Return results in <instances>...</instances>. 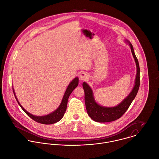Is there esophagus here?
<instances>
[{"label": "esophagus", "mask_w": 159, "mask_h": 159, "mask_svg": "<svg viewBox=\"0 0 159 159\" xmlns=\"http://www.w3.org/2000/svg\"><path fill=\"white\" fill-rule=\"evenodd\" d=\"M87 78H88V75L84 72H83V73H80V79L81 80H82V81L85 80L87 79Z\"/></svg>", "instance_id": "esophagus-1"}]
</instances>
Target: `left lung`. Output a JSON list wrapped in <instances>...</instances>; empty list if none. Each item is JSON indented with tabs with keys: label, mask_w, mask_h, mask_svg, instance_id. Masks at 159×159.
<instances>
[{
	"label": "left lung",
	"mask_w": 159,
	"mask_h": 159,
	"mask_svg": "<svg viewBox=\"0 0 159 159\" xmlns=\"http://www.w3.org/2000/svg\"><path fill=\"white\" fill-rule=\"evenodd\" d=\"M129 43L131 52L134 58L136 67L137 73L135 80L134 86L131 93L126 97L119 105L114 107H105L98 104L94 99L93 91L89 85L84 82L83 88L84 91V101L86 107V110L89 116L95 121L100 123H106L115 121L120 118L128 110L131 102L135 98L140 86V68L138 60L134 53L133 45L127 41Z\"/></svg>",
	"instance_id": "obj_1"
}]
</instances>
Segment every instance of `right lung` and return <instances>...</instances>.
Masks as SVG:
<instances>
[{
    "mask_svg": "<svg viewBox=\"0 0 159 159\" xmlns=\"http://www.w3.org/2000/svg\"><path fill=\"white\" fill-rule=\"evenodd\" d=\"M78 82H79V79L78 77L75 78L68 85V86L67 87V89L64 94L63 98L62 99L61 102L60 104V106L58 107V108L54 111L52 113L46 115V116H34L31 113H30L29 112H28L26 110H25V108L20 105V104L19 103V102L18 101V99L16 98V97L15 96V92L14 90L13 89V91L15 97V99L16 100V101L18 102V104L21 107V108L23 109V110L31 118H32L33 120H34L36 122H38L39 123H42V124H45V125H49V124H53L55 123L58 122V121H60L63 116L66 110V107H67V102H68V98L70 96V95L71 94V93H72V91L77 87V86L78 85Z\"/></svg>",
    "mask_w": 159,
    "mask_h": 159,
    "instance_id": "right-lung-1",
    "label": "right lung"
}]
</instances>
